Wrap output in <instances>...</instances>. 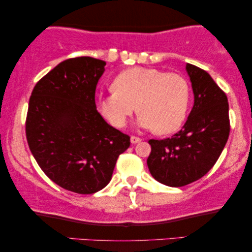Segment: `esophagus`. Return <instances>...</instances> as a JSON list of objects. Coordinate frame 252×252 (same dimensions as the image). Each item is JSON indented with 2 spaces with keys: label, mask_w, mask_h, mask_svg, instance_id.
<instances>
[{
  "label": "esophagus",
  "mask_w": 252,
  "mask_h": 252,
  "mask_svg": "<svg viewBox=\"0 0 252 252\" xmlns=\"http://www.w3.org/2000/svg\"><path fill=\"white\" fill-rule=\"evenodd\" d=\"M140 141H141L140 137H137V136H130V142H132L133 144H135V143H139Z\"/></svg>",
  "instance_id": "1"
}]
</instances>
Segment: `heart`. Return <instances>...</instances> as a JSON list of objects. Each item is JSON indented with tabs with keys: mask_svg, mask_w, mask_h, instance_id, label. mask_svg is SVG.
<instances>
[{
	"mask_svg": "<svg viewBox=\"0 0 252 252\" xmlns=\"http://www.w3.org/2000/svg\"><path fill=\"white\" fill-rule=\"evenodd\" d=\"M115 91L99 96L97 109L116 128H123L133 112L140 113L137 125L170 134L180 128L187 117L190 89L177 73L150 67H132L117 75Z\"/></svg>",
	"mask_w": 252,
	"mask_h": 252,
	"instance_id": "1",
	"label": "heart"
}]
</instances>
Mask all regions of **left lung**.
Instances as JSON below:
<instances>
[{"instance_id": "left-lung-1", "label": "left lung", "mask_w": 252, "mask_h": 252, "mask_svg": "<svg viewBox=\"0 0 252 252\" xmlns=\"http://www.w3.org/2000/svg\"><path fill=\"white\" fill-rule=\"evenodd\" d=\"M194 106L181 130L164 140H149L147 159L153 177L170 187L189 185L208 173L229 136L228 99L208 72L187 64Z\"/></svg>"}]
</instances>
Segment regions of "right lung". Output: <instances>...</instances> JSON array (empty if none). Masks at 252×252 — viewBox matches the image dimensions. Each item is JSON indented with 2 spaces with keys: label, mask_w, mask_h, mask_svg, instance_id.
I'll return each instance as SVG.
<instances>
[{
  "label": "right lung",
  "mask_w": 252,
  "mask_h": 252,
  "mask_svg": "<svg viewBox=\"0 0 252 252\" xmlns=\"http://www.w3.org/2000/svg\"><path fill=\"white\" fill-rule=\"evenodd\" d=\"M105 62H62L34 87L26 117L30 150L44 174L66 190L94 194L109 184L129 136L96 110L95 91Z\"/></svg>",
  "instance_id": "obj_1"
}]
</instances>
